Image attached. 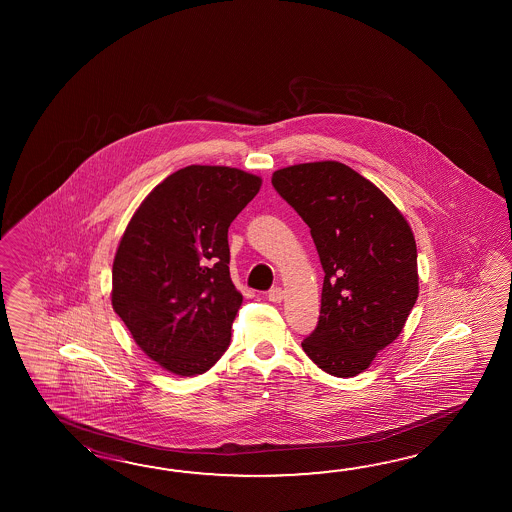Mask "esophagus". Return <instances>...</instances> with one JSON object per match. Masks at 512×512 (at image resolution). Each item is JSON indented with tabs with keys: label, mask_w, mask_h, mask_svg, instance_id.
I'll return each mask as SVG.
<instances>
[{
	"label": "esophagus",
	"mask_w": 512,
	"mask_h": 512,
	"mask_svg": "<svg viewBox=\"0 0 512 512\" xmlns=\"http://www.w3.org/2000/svg\"><path fill=\"white\" fill-rule=\"evenodd\" d=\"M267 298L271 302H282L283 300V289L282 287H272L271 291L267 293Z\"/></svg>",
	"instance_id": "obj_1"
}]
</instances>
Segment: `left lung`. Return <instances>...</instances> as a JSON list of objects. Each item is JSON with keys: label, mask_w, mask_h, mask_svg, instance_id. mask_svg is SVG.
Returning <instances> with one entry per match:
<instances>
[{"label": "left lung", "mask_w": 512, "mask_h": 512, "mask_svg": "<svg viewBox=\"0 0 512 512\" xmlns=\"http://www.w3.org/2000/svg\"><path fill=\"white\" fill-rule=\"evenodd\" d=\"M272 186L311 229L326 274L302 348L329 375L355 377L399 337L417 300L412 229L377 186L337 161L283 168Z\"/></svg>", "instance_id": "obj_1"}]
</instances>
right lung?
I'll list each match as a JSON object with an SVG mask.
<instances>
[{
    "label": "right lung",
    "instance_id": "right-lung-1",
    "mask_svg": "<svg viewBox=\"0 0 512 512\" xmlns=\"http://www.w3.org/2000/svg\"><path fill=\"white\" fill-rule=\"evenodd\" d=\"M260 186L238 168L192 164L155 186L124 230L111 304L164 370L205 373L229 348L243 300L230 280L229 227Z\"/></svg>",
    "mask_w": 512,
    "mask_h": 512
}]
</instances>
